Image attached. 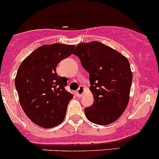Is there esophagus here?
Wrapping results in <instances>:
<instances>
[{
  "instance_id": "obj_1",
  "label": "esophagus",
  "mask_w": 159,
  "mask_h": 159,
  "mask_svg": "<svg viewBox=\"0 0 159 159\" xmlns=\"http://www.w3.org/2000/svg\"><path fill=\"white\" fill-rule=\"evenodd\" d=\"M84 91H85L84 87H83V86H80L79 89H78V90L76 91V94H77L78 96H81L83 94V93H84Z\"/></svg>"
}]
</instances>
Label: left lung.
Wrapping results in <instances>:
<instances>
[{"label":"left lung","instance_id":"obj_1","mask_svg":"<svg viewBox=\"0 0 159 159\" xmlns=\"http://www.w3.org/2000/svg\"><path fill=\"white\" fill-rule=\"evenodd\" d=\"M73 53L89 74L94 102L84 109L86 118L97 125L112 123L122 116L129 101L132 73L128 59L97 41L79 43Z\"/></svg>","mask_w":159,"mask_h":159}]
</instances>
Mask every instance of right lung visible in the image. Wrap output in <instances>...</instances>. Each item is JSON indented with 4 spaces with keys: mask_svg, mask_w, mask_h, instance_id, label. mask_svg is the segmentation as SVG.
I'll return each mask as SVG.
<instances>
[{
    "mask_svg": "<svg viewBox=\"0 0 159 159\" xmlns=\"http://www.w3.org/2000/svg\"><path fill=\"white\" fill-rule=\"evenodd\" d=\"M75 45H43L24 59L15 77L20 104L27 117L43 128L61 123L73 95L65 89L67 78L56 73L60 61L73 53Z\"/></svg>",
    "mask_w": 159,
    "mask_h": 159,
    "instance_id": "right-lung-1",
    "label": "right lung"
}]
</instances>
